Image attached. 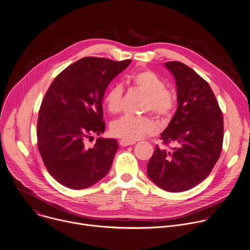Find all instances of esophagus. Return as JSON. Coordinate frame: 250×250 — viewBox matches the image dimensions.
Returning <instances> with one entry per match:
<instances>
[{
  "label": "esophagus",
  "mask_w": 250,
  "mask_h": 250,
  "mask_svg": "<svg viewBox=\"0 0 250 250\" xmlns=\"http://www.w3.org/2000/svg\"><path fill=\"white\" fill-rule=\"evenodd\" d=\"M120 146H132V145H135L136 143L135 142H128V141H125V140H121L119 142Z\"/></svg>",
  "instance_id": "34e87169"
}]
</instances>
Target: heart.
<instances>
[{
    "label": "heart",
    "mask_w": 250,
    "mask_h": 250,
    "mask_svg": "<svg viewBox=\"0 0 250 250\" xmlns=\"http://www.w3.org/2000/svg\"><path fill=\"white\" fill-rule=\"evenodd\" d=\"M130 82L134 88L146 94L145 110H151L159 116H167L174 106V97L166 89L165 82L152 71H143L133 75ZM123 87L112 84L105 92L103 103L110 113H117L121 108ZM157 123L149 116H122L111 123L113 136L128 142H135L157 132Z\"/></svg>",
    "instance_id": "1"
}]
</instances>
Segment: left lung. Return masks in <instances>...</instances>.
Wrapping results in <instances>:
<instances>
[{
  "label": "left lung",
  "instance_id": "1",
  "mask_svg": "<svg viewBox=\"0 0 250 250\" xmlns=\"http://www.w3.org/2000/svg\"><path fill=\"white\" fill-rule=\"evenodd\" d=\"M175 80L177 109L161 134L163 144L147 164V175L158 187L182 192L195 187L212 170L222 149L223 116L208 83L177 61L165 63Z\"/></svg>",
  "mask_w": 250,
  "mask_h": 250
}]
</instances>
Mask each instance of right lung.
<instances>
[{"instance_id": "obj_1", "label": "right lung", "mask_w": 250, "mask_h": 250, "mask_svg": "<svg viewBox=\"0 0 250 250\" xmlns=\"http://www.w3.org/2000/svg\"><path fill=\"white\" fill-rule=\"evenodd\" d=\"M131 62L84 57L49 86L39 112L38 148L48 172L62 185L85 189L110 169L116 140L98 138L93 147H87L85 141L104 132V92Z\"/></svg>"}]
</instances>
